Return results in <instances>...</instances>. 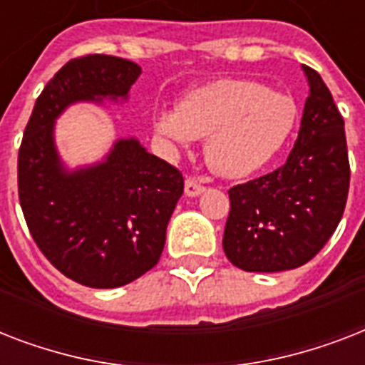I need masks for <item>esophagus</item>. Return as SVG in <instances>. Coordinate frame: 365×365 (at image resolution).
Instances as JSON below:
<instances>
[{
    "instance_id": "esophagus-1",
    "label": "esophagus",
    "mask_w": 365,
    "mask_h": 365,
    "mask_svg": "<svg viewBox=\"0 0 365 365\" xmlns=\"http://www.w3.org/2000/svg\"><path fill=\"white\" fill-rule=\"evenodd\" d=\"M202 191H205V187H202L199 182H195V180H185V195H187V197H199Z\"/></svg>"
}]
</instances>
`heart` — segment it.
Wrapping results in <instances>:
<instances>
[{
  "label": "heart",
  "mask_w": 365,
  "mask_h": 365,
  "mask_svg": "<svg viewBox=\"0 0 365 365\" xmlns=\"http://www.w3.org/2000/svg\"><path fill=\"white\" fill-rule=\"evenodd\" d=\"M297 121L288 94L250 79H220L183 94L176 110L159 108L153 130L170 149L206 138L205 155L216 174L239 180L282 149Z\"/></svg>",
  "instance_id": "1"
}]
</instances>
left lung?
Returning <instances> with one entry per match:
<instances>
[{
  "label": "left lung",
  "instance_id": "left-lung-1",
  "mask_svg": "<svg viewBox=\"0 0 365 365\" xmlns=\"http://www.w3.org/2000/svg\"><path fill=\"white\" fill-rule=\"evenodd\" d=\"M309 83L299 136L288 160L267 176L229 189L223 252L250 272H280L311 261L345 212L351 168L345 121L322 77Z\"/></svg>",
  "mask_w": 365,
  "mask_h": 365
}]
</instances>
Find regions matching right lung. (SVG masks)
Listing matches in <instances>:
<instances>
[{"instance_id":"obj_1","label":"right lung","mask_w":365,"mask_h":365,"mask_svg":"<svg viewBox=\"0 0 365 365\" xmlns=\"http://www.w3.org/2000/svg\"><path fill=\"white\" fill-rule=\"evenodd\" d=\"M140 73L117 56L70 60L36 100L19 151L20 206L37 248L88 288H119L157 265L183 176L134 136L71 168L56 145V119L85 102L125 104Z\"/></svg>"}]
</instances>
